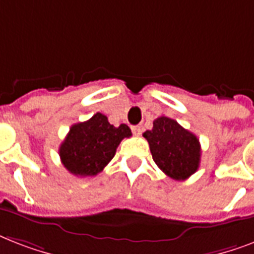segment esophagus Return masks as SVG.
<instances>
[{"label":"esophagus","instance_id":"esophagus-1","mask_svg":"<svg viewBox=\"0 0 254 254\" xmlns=\"http://www.w3.org/2000/svg\"><path fill=\"white\" fill-rule=\"evenodd\" d=\"M131 131H133V134L134 135H139L141 134V127H139V125H134V127H131Z\"/></svg>","mask_w":254,"mask_h":254}]
</instances>
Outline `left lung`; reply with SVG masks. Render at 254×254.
Instances as JSON below:
<instances>
[{"label": "left lung", "mask_w": 254, "mask_h": 254, "mask_svg": "<svg viewBox=\"0 0 254 254\" xmlns=\"http://www.w3.org/2000/svg\"><path fill=\"white\" fill-rule=\"evenodd\" d=\"M157 166L175 181L191 177L200 163V143L193 133L173 119L158 117L143 133Z\"/></svg>", "instance_id": "obj_1"}]
</instances>
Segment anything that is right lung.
<instances>
[{
	"label": "right lung",
	"instance_id": "add662e5",
	"mask_svg": "<svg viewBox=\"0 0 254 254\" xmlns=\"http://www.w3.org/2000/svg\"><path fill=\"white\" fill-rule=\"evenodd\" d=\"M130 135L127 125L116 127L107 116L96 113L88 121L71 127L59 147L61 161L76 177H95L115 157L120 142Z\"/></svg>",
	"mask_w": 254,
	"mask_h": 254
}]
</instances>
